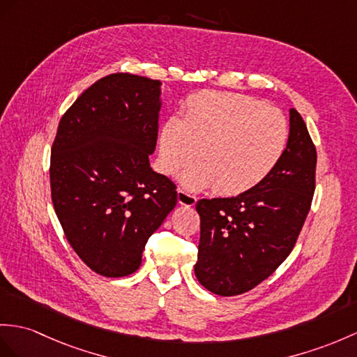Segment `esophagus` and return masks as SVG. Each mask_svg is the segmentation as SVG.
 <instances>
[{
  "label": "esophagus",
  "mask_w": 357,
  "mask_h": 357,
  "mask_svg": "<svg viewBox=\"0 0 357 357\" xmlns=\"http://www.w3.org/2000/svg\"><path fill=\"white\" fill-rule=\"evenodd\" d=\"M177 199H178V204L186 206V207H192L197 203V197L188 194L183 189L177 190Z\"/></svg>",
  "instance_id": "1"
}]
</instances>
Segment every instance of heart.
<instances>
[{
    "mask_svg": "<svg viewBox=\"0 0 357 357\" xmlns=\"http://www.w3.org/2000/svg\"><path fill=\"white\" fill-rule=\"evenodd\" d=\"M289 141L283 113L244 93L206 91L189 97L181 119L172 118L159 137V167L190 190L215 186L221 195H241L266 180Z\"/></svg>",
    "mask_w": 357,
    "mask_h": 357,
    "instance_id": "heart-1",
    "label": "heart"
}]
</instances>
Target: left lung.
Returning a JSON list of instances; mask_svg holds the SVG:
<instances>
[{
    "instance_id": "8db88e82",
    "label": "left lung",
    "mask_w": 357,
    "mask_h": 357,
    "mask_svg": "<svg viewBox=\"0 0 357 357\" xmlns=\"http://www.w3.org/2000/svg\"><path fill=\"white\" fill-rule=\"evenodd\" d=\"M317 150L300 113L289 110V141L266 180L230 198L199 199L195 275L221 297L244 294L289 256L315 192Z\"/></svg>"
}]
</instances>
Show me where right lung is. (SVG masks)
<instances>
[{
    "mask_svg": "<svg viewBox=\"0 0 357 357\" xmlns=\"http://www.w3.org/2000/svg\"><path fill=\"white\" fill-rule=\"evenodd\" d=\"M159 80L110 74L66 110L51 149V198L66 239L92 271L124 277L177 204L150 167L162 107Z\"/></svg>",
    "mask_w": 357,
    "mask_h": 357,
    "instance_id": "obj_1",
    "label": "right lung"
}]
</instances>
